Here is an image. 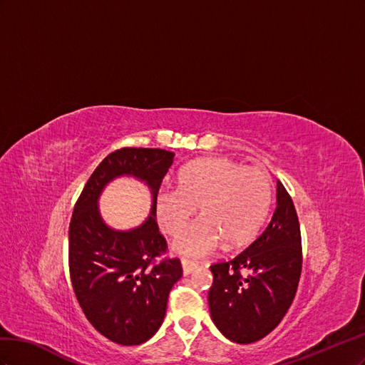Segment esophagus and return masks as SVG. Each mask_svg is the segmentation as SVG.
Here are the masks:
<instances>
[{
  "mask_svg": "<svg viewBox=\"0 0 365 365\" xmlns=\"http://www.w3.org/2000/svg\"><path fill=\"white\" fill-rule=\"evenodd\" d=\"M200 264L197 262H191V259H182V267H183V274L185 275H190L192 270H195Z\"/></svg>",
  "mask_w": 365,
  "mask_h": 365,
  "instance_id": "1",
  "label": "esophagus"
}]
</instances>
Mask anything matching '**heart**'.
Returning <instances> with one entry per match:
<instances>
[{
	"label": "heart",
	"instance_id": "heart-1",
	"mask_svg": "<svg viewBox=\"0 0 365 365\" xmlns=\"http://www.w3.org/2000/svg\"><path fill=\"white\" fill-rule=\"evenodd\" d=\"M272 199V180L262 166H243L226 158L188 163L177 188L158 194V218L171 235L181 232L199 205L203 219L175 238L174 251L205 257L225 242L227 247L249 243L262 229Z\"/></svg>",
	"mask_w": 365,
	"mask_h": 365
}]
</instances>
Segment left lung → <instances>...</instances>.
Wrapping results in <instances>:
<instances>
[{
    "label": "left lung",
    "instance_id": "1",
    "mask_svg": "<svg viewBox=\"0 0 365 365\" xmlns=\"http://www.w3.org/2000/svg\"><path fill=\"white\" fill-rule=\"evenodd\" d=\"M301 267L298 215L278 180L275 211L264 231L235 258L211 266L207 303L217 329L238 344L269 335L292 304Z\"/></svg>",
    "mask_w": 365,
    "mask_h": 365
}]
</instances>
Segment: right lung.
<instances>
[{
    "instance_id": "obj_1",
    "label": "right lung",
    "mask_w": 365,
    "mask_h": 365,
    "mask_svg": "<svg viewBox=\"0 0 365 365\" xmlns=\"http://www.w3.org/2000/svg\"><path fill=\"white\" fill-rule=\"evenodd\" d=\"M174 153L120 148L93 171L73 210L68 227V269L78 303L101 335L122 346H139L162 326L168 295L182 277L179 258H161L166 240L155 222L162 179ZM133 175L152 190V214L140 227L114 232L103 223L97 199L105 185Z\"/></svg>"
}]
</instances>
